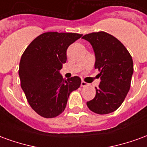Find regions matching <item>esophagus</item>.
I'll use <instances>...</instances> for the list:
<instances>
[{
	"label": "esophagus",
	"instance_id": "1",
	"mask_svg": "<svg viewBox=\"0 0 147 147\" xmlns=\"http://www.w3.org/2000/svg\"><path fill=\"white\" fill-rule=\"evenodd\" d=\"M87 85H88V83H86V82H84V81H82V82H81V86H83V87H84V86H86Z\"/></svg>",
	"mask_w": 147,
	"mask_h": 147
}]
</instances>
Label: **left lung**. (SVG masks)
Instances as JSON below:
<instances>
[{"label":"left lung","mask_w":147,"mask_h":147,"mask_svg":"<svg viewBox=\"0 0 147 147\" xmlns=\"http://www.w3.org/2000/svg\"><path fill=\"white\" fill-rule=\"evenodd\" d=\"M91 44L95 53V69L101 82L95 87L96 95L86 102L87 107L98 114H108L120 107L131 86L133 61L125 46L109 34L99 31L83 36Z\"/></svg>","instance_id":"8db88e82"}]
</instances>
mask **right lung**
I'll return each mask as SVG.
<instances>
[{"mask_svg":"<svg viewBox=\"0 0 147 147\" xmlns=\"http://www.w3.org/2000/svg\"><path fill=\"white\" fill-rule=\"evenodd\" d=\"M82 35L45 32L34 39L22 55L21 87L30 107L41 117L53 118L62 113L71 93L80 86V77L64 80L59 71L67 61L68 46Z\"/></svg>","mask_w":147,"mask_h":147,"instance_id":"add662e5","label":"right lung"}]
</instances>
